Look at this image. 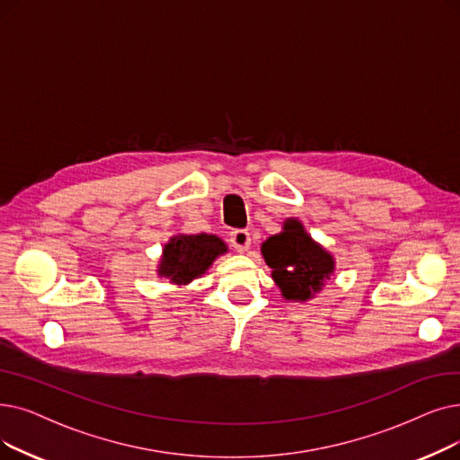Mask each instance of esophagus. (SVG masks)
I'll list each match as a JSON object with an SVG mask.
<instances>
[{
    "label": "esophagus",
    "instance_id": "esophagus-1",
    "mask_svg": "<svg viewBox=\"0 0 460 460\" xmlns=\"http://www.w3.org/2000/svg\"><path fill=\"white\" fill-rule=\"evenodd\" d=\"M229 243H231V246H233L236 252L244 253V252L250 250L252 236H250V233H248L246 229H234V231H231V234H229Z\"/></svg>",
    "mask_w": 460,
    "mask_h": 460
}]
</instances>
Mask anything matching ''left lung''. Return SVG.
I'll list each match as a JSON object with an SVG mask.
<instances>
[{"mask_svg":"<svg viewBox=\"0 0 460 460\" xmlns=\"http://www.w3.org/2000/svg\"><path fill=\"white\" fill-rule=\"evenodd\" d=\"M270 276L286 301L306 303L334 274V255L315 243L298 217H288L282 231L261 244Z\"/></svg>","mask_w":460,"mask_h":460,"instance_id":"obj_1","label":"left lung"}]
</instances>
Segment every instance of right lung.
<instances>
[{
	"instance_id": "add662e5",
	"label": "right lung",
	"mask_w": 460,
	"mask_h": 460,
	"mask_svg": "<svg viewBox=\"0 0 460 460\" xmlns=\"http://www.w3.org/2000/svg\"><path fill=\"white\" fill-rule=\"evenodd\" d=\"M227 253V244L216 234L176 233L164 246L157 261V276L182 288L201 278L219 255Z\"/></svg>"
}]
</instances>
